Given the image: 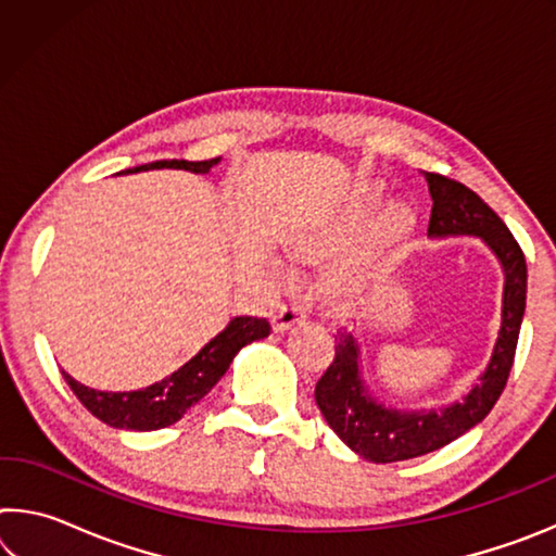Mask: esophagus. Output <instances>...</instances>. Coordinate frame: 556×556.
Instances as JSON below:
<instances>
[{"label":"esophagus","mask_w":556,"mask_h":556,"mask_svg":"<svg viewBox=\"0 0 556 556\" xmlns=\"http://www.w3.org/2000/svg\"><path fill=\"white\" fill-rule=\"evenodd\" d=\"M301 321H306V314H304V308L301 306H279L277 312H275V316H271V324H275V331H279V333H285V331H289L291 326H296V324H301Z\"/></svg>","instance_id":"1"}]
</instances>
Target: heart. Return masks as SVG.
<instances>
[{
    "instance_id": "1",
    "label": "heart",
    "mask_w": 556,
    "mask_h": 556,
    "mask_svg": "<svg viewBox=\"0 0 556 556\" xmlns=\"http://www.w3.org/2000/svg\"><path fill=\"white\" fill-rule=\"evenodd\" d=\"M412 228V213L404 205H392V208L375 223L372 230V244L378 250L390 248L397 240H402L407 230Z\"/></svg>"
}]
</instances>
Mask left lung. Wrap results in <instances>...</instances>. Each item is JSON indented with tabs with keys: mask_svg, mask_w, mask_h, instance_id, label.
Returning a JSON list of instances; mask_svg holds the SVG:
<instances>
[{
	"mask_svg": "<svg viewBox=\"0 0 556 556\" xmlns=\"http://www.w3.org/2000/svg\"><path fill=\"white\" fill-rule=\"evenodd\" d=\"M425 178L431 201H434L429 238L476 235L501 262L505 275L501 331H497L491 363L466 397L439 409L384 407L378 397H372L363 380L361 345L353 333L341 331L336 336V357L316 382L314 397L338 439L372 464H392V460L431 454L481 425L510 378L517 336H520L525 316L527 265L520 244L507 230V225L497 218L491 205L483 203L481 195L464 184L429 172H425Z\"/></svg>",
	"mask_w": 556,
	"mask_h": 556,
	"instance_id": "1",
	"label": "left lung"
}]
</instances>
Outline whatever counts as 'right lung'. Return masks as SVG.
<instances>
[{"label":"right lung","instance_id":"1","mask_svg":"<svg viewBox=\"0 0 556 556\" xmlns=\"http://www.w3.org/2000/svg\"><path fill=\"white\" fill-rule=\"evenodd\" d=\"M218 162L220 156L208 159V162L162 159V162L142 164L119 174L149 172V168H184V172L193 174H208ZM269 331L271 326L267 318L235 316L211 343H205L201 351L191 357V361L168 375V378L149 384V388L142 390L100 392L86 388V384H80L78 380H73L68 372H63V378L71 384L75 397L83 402V407H86L92 417L105 421V425L129 431L164 429L176 425L195 402H201L205 394L215 388V382H218L225 370L230 368L232 357L238 355L240 348L252 341H260V338H267Z\"/></svg>","mask_w":556,"mask_h":556}]
</instances>
